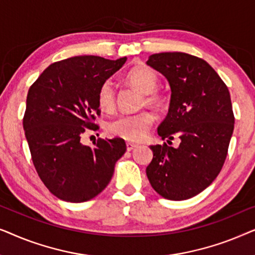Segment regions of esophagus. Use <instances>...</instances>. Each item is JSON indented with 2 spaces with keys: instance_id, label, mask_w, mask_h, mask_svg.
I'll use <instances>...</instances> for the list:
<instances>
[{
  "instance_id": "esophagus-1",
  "label": "esophagus",
  "mask_w": 255,
  "mask_h": 255,
  "mask_svg": "<svg viewBox=\"0 0 255 255\" xmlns=\"http://www.w3.org/2000/svg\"><path fill=\"white\" fill-rule=\"evenodd\" d=\"M138 145L133 144V142H127V149L128 151H132V149H134L135 147H137Z\"/></svg>"
}]
</instances>
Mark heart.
I'll list each match as a JSON object with an SVG mask.
<instances>
[{"instance_id":"obj_1","label":"heart","mask_w":255,"mask_h":255,"mask_svg":"<svg viewBox=\"0 0 255 255\" xmlns=\"http://www.w3.org/2000/svg\"><path fill=\"white\" fill-rule=\"evenodd\" d=\"M125 80L144 94V104L156 109H161L167 104V97L155 90L159 83V76L153 68L146 65L134 66L125 74ZM97 103L101 109L106 111H111L115 108L116 90L111 80H106L100 86L97 92ZM153 121V114L147 110H142L137 114L122 115L108 124L107 130L115 137L128 141H139L147 134Z\"/></svg>"}]
</instances>
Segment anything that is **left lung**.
Returning <instances> with one entry per match:
<instances>
[{
  "mask_svg": "<svg viewBox=\"0 0 255 255\" xmlns=\"http://www.w3.org/2000/svg\"><path fill=\"white\" fill-rule=\"evenodd\" d=\"M149 67L165 76L172 95L168 114L158 128L167 142L152 145L146 175L167 200L183 201L210 186L228 155L235 116L228 87L203 59L182 52L149 55Z\"/></svg>",
  "mask_w": 255,
  "mask_h": 255,
  "instance_id": "obj_1",
  "label": "left lung"
}]
</instances>
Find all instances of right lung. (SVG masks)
<instances>
[{
  "label": "right lung",
  "mask_w": 255,
  "mask_h": 255,
  "mask_svg": "<svg viewBox=\"0 0 255 255\" xmlns=\"http://www.w3.org/2000/svg\"><path fill=\"white\" fill-rule=\"evenodd\" d=\"M125 61L68 58L48 66L30 87L23 128L31 158L40 180L62 201L81 203L97 196L127 151L122 138H100L94 146L80 141L86 128H99L97 92Z\"/></svg>",
  "instance_id": "1"
}]
</instances>
